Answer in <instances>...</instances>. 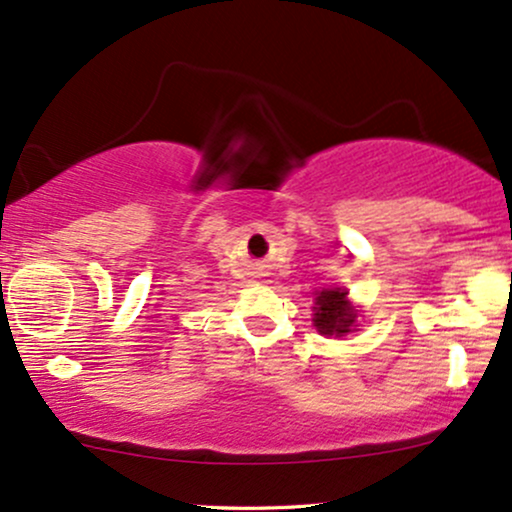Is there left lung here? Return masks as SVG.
Returning <instances> with one entry per match:
<instances>
[{"label": "left lung", "mask_w": 512, "mask_h": 512, "mask_svg": "<svg viewBox=\"0 0 512 512\" xmlns=\"http://www.w3.org/2000/svg\"><path fill=\"white\" fill-rule=\"evenodd\" d=\"M314 326L321 335H342L354 331L357 309L347 300L345 288H323L314 297Z\"/></svg>", "instance_id": "obj_1"}]
</instances>
